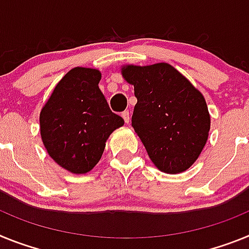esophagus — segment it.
<instances>
[{
	"mask_svg": "<svg viewBox=\"0 0 249 249\" xmlns=\"http://www.w3.org/2000/svg\"><path fill=\"white\" fill-rule=\"evenodd\" d=\"M122 116H123V119H124V122L127 124V123H129V120H130V114H129V111H127V110L123 111Z\"/></svg>",
	"mask_w": 249,
	"mask_h": 249,
	"instance_id": "34e87169",
	"label": "esophagus"
}]
</instances>
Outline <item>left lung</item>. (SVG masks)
<instances>
[{
    "mask_svg": "<svg viewBox=\"0 0 249 249\" xmlns=\"http://www.w3.org/2000/svg\"><path fill=\"white\" fill-rule=\"evenodd\" d=\"M123 77L138 103L131 125L158 169L185 172L198 159L211 129L205 99L172 65H126Z\"/></svg>",
    "mask_w": 249,
    "mask_h": 249,
    "instance_id": "left-lung-1",
    "label": "left lung"
}]
</instances>
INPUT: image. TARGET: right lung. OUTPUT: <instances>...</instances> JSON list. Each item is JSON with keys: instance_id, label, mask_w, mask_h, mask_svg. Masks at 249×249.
<instances>
[{"instance_id": "add662e5", "label": "right lung", "mask_w": 249, "mask_h": 249, "mask_svg": "<svg viewBox=\"0 0 249 249\" xmlns=\"http://www.w3.org/2000/svg\"><path fill=\"white\" fill-rule=\"evenodd\" d=\"M101 72L73 68L53 89L40 112V133L47 153L73 174L90 172L100 160L110 134L124 125L99 89Z\"/></svg>"}]
</instances>
